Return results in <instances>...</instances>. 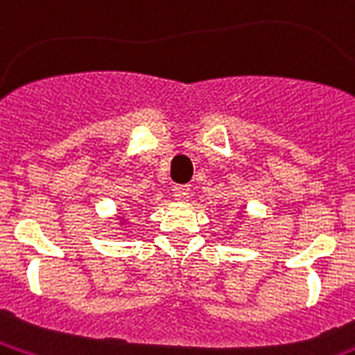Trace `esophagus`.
Instances as JSON below:
<instances>
[{
    "instance_id": "34e87169",
    "label": "esophagus",
    "mask_w": 355,
    "mask_h": 355,
    "mask_svg": "<svg viewBox=\"0 0 355 355\" xmlns=\"http://www.w3.org/2000/svg\"><path fill=\"white\" fill-rule=\"evenodd\" d=\"M190 193H191L190 186H186V184H177L175 188H173V196H175L177 201H188Z\"/></svg>"
}]
</instances>
